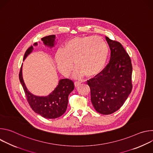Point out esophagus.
I'll use <instances>...</instances> for the list:
<instances>
[{
	"mask_svg": "<svg viewBox=\"0 0 153 153\" xmlns=\"http://www.w3.org/2000/svg\"><path fill=\"white\" fill-rule=\"evenodd\" d=\"M80 83H81V82H80V81H76L74 82V85H75L76 87H77L79 85H80Z\"/></svg>",
	"mask_w": 153,
	"mask_h": 153,
	"instance_id": "esophagus-1",
	"label": "esophagus"
}]
</instances>
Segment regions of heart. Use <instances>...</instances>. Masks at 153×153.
Returning a JSON list of instances; mask_svg holds the SVG:
<instances>
[{
    "label": "heart",
    "instance_id": "obj_1",
    "mask_svg": "<svg viewBox=\"0 0 153 153\" xmlns=\"http://www.w3.org/2000/svg\"><path fill=\"white\" fill-rule=\"evenodd\" d=\"M109 53L106 42L101 37L86 36L69 40L63 49L55 54V62L59 71L68 76L76 66L74 76L80 77L85 74L93 76L103 68Z\"/></svg>",
    "mask_w": 153,
    "mask_h": 153
}]
</instances>
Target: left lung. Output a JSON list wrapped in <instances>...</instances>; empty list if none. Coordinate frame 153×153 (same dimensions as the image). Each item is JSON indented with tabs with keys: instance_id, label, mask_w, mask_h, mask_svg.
Listing matches in <instances>:
<instances>
[{
	"instance_id": "left-lung-1",
	"label": "left lung",
	"mask_w": 153,
	"mask_h": 153,
	"mask_svg": "<svg viewBox=\"0 0 153 153\" xmlns=\"http://www.w3.org/2000/svg\"><path fill=\"white\" fill-rule=\"evenodd\" d=\"M111 50L109 63L94 78L87 81L91 101L96 111L110 114L123 105L132 90L133 67L121 43L105 37Z\"/></svg>"
}]
</instances>
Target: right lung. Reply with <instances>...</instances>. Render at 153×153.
I'll use <instances>...</instances> for the list:
<instances>
[{
	"label": "right lung",
	"instance_id": "obj_1",
	"mask_svg": "<svg viewBox=\"0 0 153 153\" xmlns=\"http://www.w3.org/2000/svg\"><path fill=\"white\" fill-rule=\"evenodd\" d=\"M45 46L53 48L56 45V36L50 35L41 39ZM37 42L34 43L25 52L24 60L32 53L33 47L37 46ZM19 80L22 86L27 99L32 108L37 114L46 119H56L61 116L66 111L68 96L74 88V83L68 79H63L59 81L56 88L48 96H38L33 94L27 89L22 76V65L19 73Z\"/></svg>",
	"mask_w": 153,
	"mask_h": 153
}]
</instances>
